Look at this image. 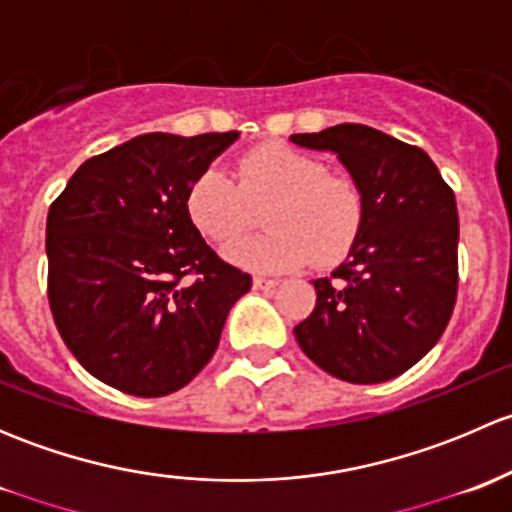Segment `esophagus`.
<instances>
[{"mask_svg":"<svg viewBox=\"0 0 512 512\" xmlns=\"http://www.w3.org/2000/svg\"><path fill=\"white\" fill-rule=\"evenodd\" d=\"M252 287H255V289H275L277 280H275V277L255 275V277H252Z\"/></svg>","mask_w":512,"mask_h":512,"instance_id":"1","label":"esophagus"}]
</instances>
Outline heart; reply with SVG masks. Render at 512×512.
<instances>
[{
	"mask_svg": "<svg viewBox=\"0 0 512 512\" xmlns=\"http://www.w3.org/2000/svg\"><path fill=\"white\" fill-rule=\"evenodd\" d=\"M267 232L227 247V260L257 272H280L342 260L364 223V190L322 158L287 143H260L235 160L232 175L208 168L190 183L185 210L210 242L235 240L262 208Z\"/></svg>",
	"mask_w": 512,
	"mask_h": 512,
	"instance_id": "b5f03b06",
	"label": "heart"
}]
</instances>
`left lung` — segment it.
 <instances>
[{"label": "left lung", "mask_w": 512, "mask_h": 512, "mask_svg": "<svg viewBox=\"0 0 512 512\" xmlns=\"http://www.w3.org/2000/svg\"><path fill=\"white\" fill-rule=\"evenodd\" d=\"M292 143L332 151L364 190V223L317 304L294 327L302 352L349 384H381L441 339L458 292L456 195L421 148L339 123Z\"/></svg>", "instance_id": "1"}]
</instances>
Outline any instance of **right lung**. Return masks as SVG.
<instances>
[{
    "label": "right lung",
    "mask_w": 512,
    "mask_h": 512,
    "mask_svg": "<svg viewBox=\"0 0 512 512\" xmlns=\"http://www.w3.org/2000/svg\"><path fill=\"white\" fill-rule=\"evenodd\" d=\"M240 133H146L86 160L46 218L49 307L79 364L131 396L173 394L213 359L252 277L185 210L195 175Z\"/></svg>",
    "instance_id": "1"
}]
</instances>
